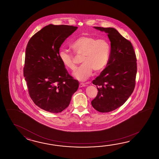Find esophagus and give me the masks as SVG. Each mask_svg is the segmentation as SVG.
<instances>
[{"label": "esophagus", "instance_id": "1", "mask_svg": "<svg viewBox=\"0 0 159 159\" xmlns=\"http://www.w3.org/2000/svg\"><path fill=\"white\" fill-rule=\"evenodd\" d=\"M84 86H86V85L84 84H83V83H80V84H79V87L80 88H83V87H84Z\"/></svg>", "mask_w": 159, "mask_h": 159}]
</instances>
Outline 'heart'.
<instances>
[{
	"mask_svg": "<svg viewBox=\"0 0 159 159\" xmlns=\"http://www.w3.org/2000/svg\"><path fill=\"white\" fill-rule=\"evenodd\" d=\"M71 49L78 55L82 56L81 65L74 73L75 78L85 81L91 76L93 71H102L108 64L111 45L106 39H98L90 36H82L75 40ZM58 57L65 68L74 70L75 63L73 55L68 51L62 49L58 52Z\"/></svg>",
	"mask_w": 159,
	"mask_h": 159,
	"instance_id": "obj_1",
	"label": "heart"
}]
</instances>
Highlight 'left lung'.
<instances>
[{"label":"left lung","mask_w":159,"mask_h":159,"mask_svg":"<svg viewBox=\"0 0 159 159\" xmlns=\"http://www.w3.org/2000/svg\"><path fill=\"white\" fill-rule=\"evenodd\" d=\"M94 28L107 34L111 53L107 66L93 81L98 92L91 105L98 111L108 112L120 107L132 94L137 72L136 58L131 42L116 29Z\"/></svg>","instance_id":"1"}]
</instances>
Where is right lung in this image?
<instances>
[{
    "instance_id": "right-lung-1",
    "label": "right lung",
    "mask_w": 159,
    "mask_h": 159,
    "mask_svg": "<svg viewBox=\"0 0 159 159\" xmlns=\"http://www.w3.org/2000/svg\"><path fill=\"white\" fill-rule=\"evenodd\" d=\"M78 28L49 24L30 38L25 51L24 77L35 105L52 113L67 108L79 82L69 75L58 57L60 48Z\"/></svg>"
}]
</instances>
